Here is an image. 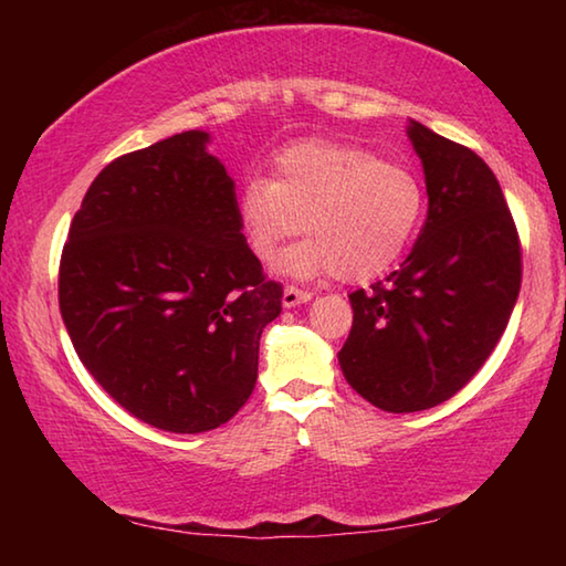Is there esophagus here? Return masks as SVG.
I'll return each mask as SVG.
<instances>
[{"instance_id":"obj_1","label":"esophagus","mask_w":566,"mask_h":566,"mask_svg":"<svg viewBox=\"0 0 566 566\" xmlns=\"http://www.w3.org/2000/svg\"><path fill=\"white\" fill-rule=\"evenodd\" d=\"M312 296H314L312 292L300 290V286H286L284 294H282V304H284V306H296V304L310 302Z\"/></svg>"}]
</instances>
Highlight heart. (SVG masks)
<instances>
[{
    "instance_id": "obj_1",
    "label": "heart",
    "mask_w": 566,
    "mask_h": 566,
    "mask_svg": "<svg viewBox=\"0 0 566 566\" xmlns=\"http://www.w3.org/2000/svg\"><path fill=\"white\" fill-rule=\"evenodd\" d=\"M421 209V185L407 167L359 147L304 142L274 161L272 179L249 181L239 222L260 262L304 224L310 239L282 256V272L367 282L399 260Z\"/></svg>"
}]
</instances>
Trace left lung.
Wrapping results in <instances>:
<instances>
[{
    "mask_svg": "<svg viewBox=\"0 0 566 566\" xmlns=\"http://www.w3.org/2000/svg\"><path fill=\"white\" fill-rule=\"evenodd\" d=\"M429 209L399 270L349 294L339 352L352 389L405 415L452 399L494 352L522 286V242L504 191L464 145L411 122Z\"/></svg>",
    "mask_w": 566,
    "mask_h": 566,
    "instance_id": "8db88e82",
    "label": "left lung"
}]
</instances>
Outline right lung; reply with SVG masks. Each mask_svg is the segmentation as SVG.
Returning <instances> with one entry per match:
<instances>
[{
    "label": "right lung",
    "mask_w": 566,
    "mask_h": 566,
    "mask_svg": "<svg viewBox=\"0 0 566 566\" xmlns=\"http://www.w3.org/2000/svg\"><path fill=\"white\" fill-rule=\"evenodd\" d=\"M181 132L104 167L70 224L60 312L99 387L157 429L199 434L256 385L284 286L247 247L234 181Z\"/></svg>",
    "instance_id": "add662e5"
}]
</instances>
